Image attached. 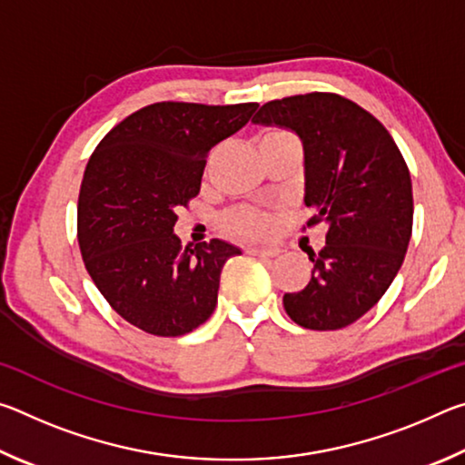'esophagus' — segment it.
<instances>
[{
    "label": "esophagus",
    "instance_id": "1",
    "mask_svg": "<svg viewBox=\"0 0 465 465\" xmlns=\"http://www.w3.org/2000/svg\"><path fill=\"white\" fill-rule=\"evenodd\" d=\"M248 254L252 256H279V248H261V246H250L246 248Z\"/></svg>",
    "mask_w": 465,
    "mask_h": 465
}]
</instances>
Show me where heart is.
<instances>
[{"mask_svg": "<svg viewBox=\"0 0 465 465\" xmlns=\"http://www.w3.org/2000/svg\"><path fill=\"white\" fill-rule=\"evenodd\" d=\"M281 139H293V137L285 131L274 129V131L262 133L261 143H266V141H281ZM225 223L233 233H240L243 238H258V235H264L271 232L272 217L269 213H261V211H254V209H238L227 215Z\"/></svg>", "mask_w": 465, "mask_h": 465, "instance_id": "obj_1", "label": "heart"}]
</instances>
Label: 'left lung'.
<instances>
[{
  "label": "left lung",
  "instance_id": "8db88e82",
  "mask_svg": "<svg viewBox=\"0 0 465 465\" xmlns=\"http://www.w3.org/2000/svg\"><path fill=\"white\" fill-rule=\"evenodd\" d=\"M252 123L302 139L308 225H326V246L310 256L312 279L285 293V312L308 330L349 326L380 302L404 262L414 213L404 157L373 114L338 94L266 102Z\"/></svg>",
  "mask_w": 465,
  "mask_h": 465
}]
</instances>
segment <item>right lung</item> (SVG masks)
<instances>
[{
	"instance_id": "right-lung-1",
	"label": "right lung",
	"mask_w": 465,
	"mask_h": 465,
	"mask_svg": "<svg viewBox=\"0 0 465 465\" xmlns=\"http://www.w3.org/2000/svg\"><path fill=\"white\" fill-rule=\"evenodd\" d=\"M258 104L157 102L100 141L84 172L77 242L113 310L153 336H183L217 305L222 269L242 250L223 240L180 246L176 211L199 194L204 157Z\"/></svg>"
}]
</instances>
